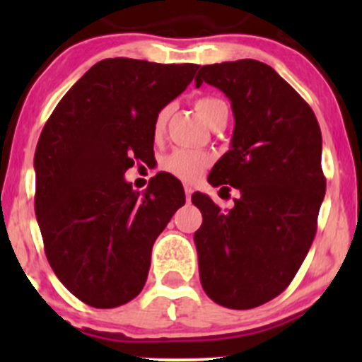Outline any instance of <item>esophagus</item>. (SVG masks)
Returning a JSON list of instances; mask_svg holds the SVG:
<instances>
[{"mask_svg":"<svg viewBox=\"0 0 362 362\" xmlns=\"http://www.w3.org/2000/svg\"><path fill=\"white\" fill-rule=\"evenodd\" d=\"M184 190H185V197H187V201H190V195H192V192H194V189L190 185H185L184 187Z\"/></svg>","mask_w":362,"mask_h":362,"instance_id":"esophagus-1","label":"esophagus"}]
</instances>
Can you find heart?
I'll return each mask as SVG.
<instances>
[{
  "mask_svg": "<svg viewBox=\"0 0 362 362\" xmlns=\"http://www.w3.org/2000/svg\"><path fill=\"white\" fill-rule=\"evenodd\" d=\"M195 110L201 115L202 120H206L207 124H213V120L218 112L226 107L221 98L218 97H201L197 98L194 103ZM170 117V107H163L156 114L155 124H153V134L155 138H161L167 129V122ZM213 161V156L206 151H199V149H187V148H177L172 153H168L167 156L161 161V167L165 172L172 173L173 177L180 178L185 182H195L202 173L206 172L207 167Z\"/></svg>",
  "mask_w": 362,
  "mask_h": 362,
  "instance_id": "1",
  "label": "heart"
}]
</instances>
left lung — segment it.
Returning a JSON list of instances; mask_svg holds the SVG:
<instances>
[{
    "label": "left lung",
    "mask_w": 362,
    "mask_h": 362,
    "mask_svg": "<svg viewBox=\"0 0 362 362\" xmlns=\"http://www.w3.org/2000/svg\"><path fill=\"white\" fill-rule=\"evenodd\" d=\"M202 83L221 90L235 115L231 149L207 180L240 197L221 211L206 194L192 195L202 213L199 274L214 303L250 310L288 288L313 243L327 187L322 132L308 103L264 62L202 66L195 86Z\"/></svg>",
    "instance_id": "left-lung-1"
}]
</instances>
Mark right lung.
I'll list each match as a JSON object with an SVG mask.
<instances>
[{"mask_svg":"<svg viewBox=\"0 0 362 362\" xmlns=\"http://www.w3.org/2000/svg\"><path fill=\"white\" fill-rule=\"evenodd\" d=\"M197 64L103 59L61 98L37 143L35 216L54 274L78 300L115 308L141 293L151 248L185 204L158 173L143 194L124 180L153 153L156 114L194 80Z\"/></svg>","mask_w":362,"mask_h":362,"instance_id":"1","label":"right lung"}]
</instances>
